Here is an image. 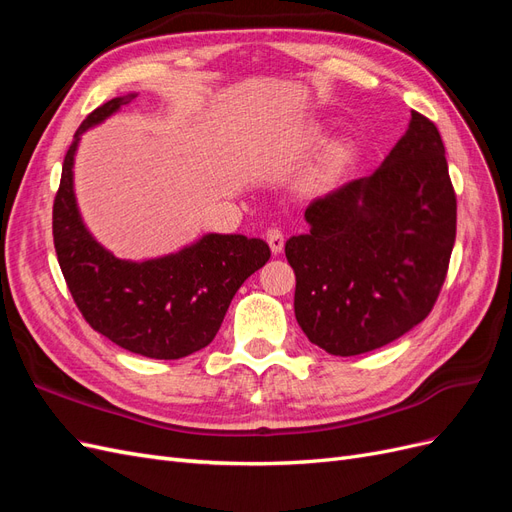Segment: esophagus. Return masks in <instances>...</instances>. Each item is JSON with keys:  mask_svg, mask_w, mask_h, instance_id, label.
I'll return each mask as SVG.
<instances>
[{"mask_svg": "<svg viewBox=\"0 0 512 512\" xmlns=\"http://www.w3.org/2000/svg\"><path fill=\"white\" fill-rule=\"evenodd\" d=\"M267 243L273 254H280L284 250V232L280 228H269L267 230Z\"/></svg>", "mask_w": 512, "mask_h": 512, "instance_id": "esophagus-1", "label": "esophagus"}]
</instances>
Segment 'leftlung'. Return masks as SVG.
Here are the masks:
<instances>
[{
    "label": "left lung",
    "instance_id": "1",
    "mask_svg": "<svg viewBox=\"0 0 512 512\" xmlns=\"http://www.w3.org/2000/svg\"><path fill=\"white\" fill-rule=\"evenodd\" d=\"M307 235L286 241L294 316L312 344L365 354L423 322L438 301L457 235V196L436 123L408 132L367 179L305 209Z\"/></svg>",
    "mask_w": 512,
    "mask_h": 512
}]
</instances>
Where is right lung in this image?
Instances as JSON below:
<instances>
[{"label":"right lung","instance_id":"obj_1","mask_svg":"<svg viewBox=\"0 0 512 512\" xmlns=\"http://www.w3.org/2000/svg\"><path fill=\"white\" fill-rule=\"evenodd\" d=\"M126 102L108 100L76 130L53 203V243L68 290L91 329L147 359H183L213 342L232 297L265 267L271 250L243 235H207L179 254L128 262L94 241L74 203V151L89 126Z\"/></svg>","mask_w":512,"mask_h":512}]
</instances>
